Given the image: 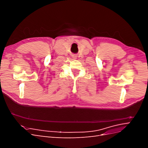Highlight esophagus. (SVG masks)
<instances>
[{"mask_svg":"<svg viewBox=\"0 0 148 148\" xmlns=\"http://www.w3.org/2000/svg\"><path fill=\"white\" fill-rule=\"evenodd\" d=\"M73 59H76V57L75 56H73Z\"/></svg>","mask_w":148,"mask_h":148,"instance_id":"esophagus-1","label":"esophagus"}]
</instances>
